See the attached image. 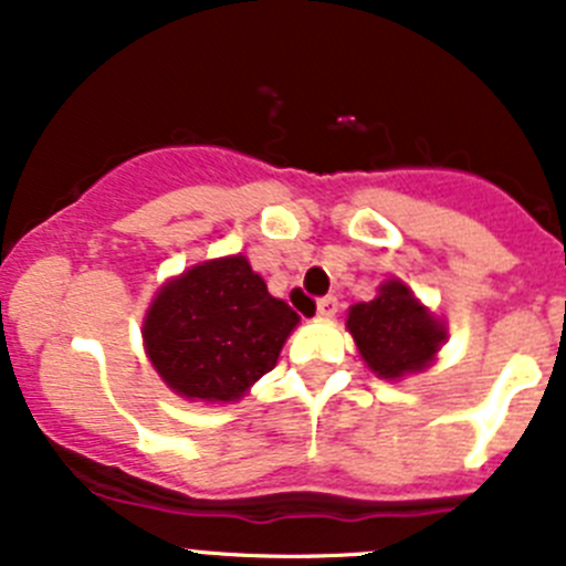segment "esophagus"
I'll use <instances>...</instances> for the list:
<instances>
[{
  "mask_svg": "<svg viewBox=\"0 0 566 566\" xmlns=\"http://www.w3.org/2000/svg\"><path fill=\"white\" fill-rule=\"evenodd\" d=\"M337 314V297H323L317 303V317L319 319H332Z\"/></svg>",
  "mask_w": 566,
  "mask_h": 566,
  "instance_id": "1",
  "label": "esophagus"
}]
</instances>
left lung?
Wrapping results in <instances>:
<instances>
[{"mask_svg": "<svg viewBox=\"0 0 566 566\" xmlns=\"http://www.w3.org/2000/svg\"><path fill=\"white\" fill-rule=\"evenodd\" d=\"M345 328L354 337L365 368L379 379H399L431 368L448 326L399 277L385 280L377 297L354 303L345 314Z\"/></svg>", "mask_w": 566, "mask_h": 566, "instance_id": "left-lung-1", "label": "left lung"}]
</instances>
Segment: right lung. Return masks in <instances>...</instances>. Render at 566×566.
<instances>
[{
	"label": "right lung",
	"mask_w": 566,
	"mask_h": 566,
	"mask_svg": "<svg viewBox=\"0 0 566 566\" xmlns=\"http://www.w3.org/2000/svg\"><path fill=\"white\" fill-rule=\"evenodd\" d=\"M297 323L286 300L272 297L238 252L169 277L144 314L142 337L169 391L227 405L272 371Z\"/></svg>",
	"instance_id": "obj_1"
}]
</instances>
